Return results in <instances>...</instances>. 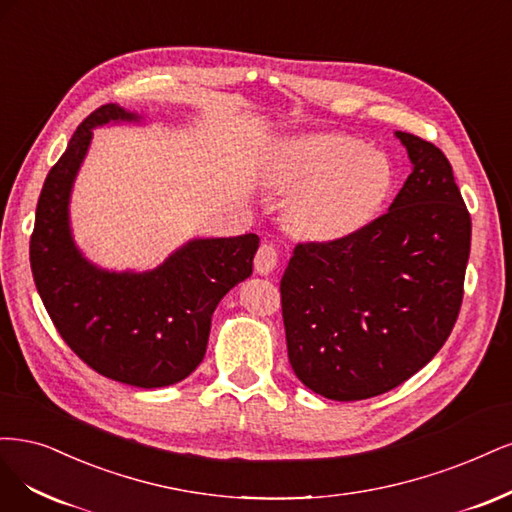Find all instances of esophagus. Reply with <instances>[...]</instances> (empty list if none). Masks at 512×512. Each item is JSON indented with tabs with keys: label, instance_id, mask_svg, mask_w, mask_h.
Listing matches in <instances>:
<instances>
[{
	"label": "esophagus",
	"instance_id": "obj_1",
	"mask_svg": "<svg viewBox=\"0 0 512 512\" xmlns=\"http://www.w3.org/2000/svg\"><path fill=\"white\" fill-rule=\"evenodd\" d=\"M278 266V253L272 244H261L255 255V272L261 276H268Z\"/></svg>",
	"mask_w": 512,
	"mask_h": 512
}]
</instances>
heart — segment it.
I'll list each match as a JSON object with an SVG mask.
<instances>
[{
  "mask_svg": "<svg viewBox=\"0 0 512 512\" xmlns=\"http://www.w3.org/2000/svg\"><path fill=\"white\" fill-rule=\"evenodd\" d=\"M261 183L293 195L287 225L312 242H340L364 232L395 187L391 159L346 134H302L272 146Z\"/></svg>",
  "mask_w": 512,
  "mask_h": 512,
  "instance_id": "b5f03b06",
  "label": "heart"
}]
</instances>
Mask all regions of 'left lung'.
<instances>
[{"instance_id":"8db88e82","label":"left lung","mask_w":512,"mask_h":512,"mask_svg":"<svg viewBox=\"0 0 512 512\" xmlns=\"http://www.w3.org/2000/svg\"><path fill=\"white\" fill-rule=\"evenodd\" d=\"M412 172L389 210L340 242L298 244L280 280L287 353L329 400L381 395L417 374L457 321L472 221L440 148L395 131Z\"/></svg>"}]
</instances>
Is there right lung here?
I'll return each mask as SVG.
<instances>
[{
  "instance_id": "1",
  "label": "right lung",
  "mask_w": 512,
  "mask_h": 512,
  "mask_svg": "<svg viewBox=\"0 0 512 512\" xmlns=\"http://www.w3.org/2000/svg\"><path fill=\"white\" fill-rule=\"evenodd\" d=\"M138 112L106 104L78 125L48 172L29 242L31 272L57 332L89 368L131 387H168L202 364L212 312L253 274L255 234L193 238L153 270L114 272L76 246L70 225L74 180L108 123H140Z\"/></svg>"
}]
</instances>
